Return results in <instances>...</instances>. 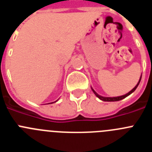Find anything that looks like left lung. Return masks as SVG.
Returning <instances> with one entry per match:
<instances>
[{"instance_id":"left-lung-1","label":"left lung","mask_w":152,"mask_h":152,"mask_svg":"<svg viewBox=\"0 0 152 152\" xmlns=\"http://www.w3.org/2000/svg\"><path fill=\"white\" fill-rule=\"evenodd\" d=\"M141 78H142V75H141L140 79H139V82H138V84H137L136 85H135V88H134L133 89H132V90H131V91H130L129 92V93H127V94H125V95H123V96H114V97H107V96H100V95H99V94H98L97 93H96V91H94V90L92 88H91V89H92L93 92L94 93V94L96 95V96H97V97L99 98V99H100V100H103V101H107V102H114V101H119V100H123V99H124V98H126V96H128L129 95H130V94H132V93H133L134 91H135V89H136V88H137V87H138V86H139V83H140Z\"/></svg>"}]
</instances>
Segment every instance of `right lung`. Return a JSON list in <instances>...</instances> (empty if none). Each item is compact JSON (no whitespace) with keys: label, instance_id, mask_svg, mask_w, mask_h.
I'll return each mask as SVG.
<instances>
[{"label":"right lung","instance_id":"obj_1","mask_svg":"<svg viewBox=\"0 0 152 152\" xmlns=\"http://www.w3.org/2000/svg\"><path fill=\"white\" fill-rule=\"evenodd\" d=\"M56 101H58V100H56ZM56 101H55V102H56ZM54 103V102H52V103Z\"/></svg>","mask_w":152,"mask_h":152}]
</instances>
